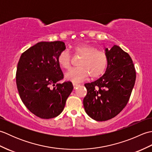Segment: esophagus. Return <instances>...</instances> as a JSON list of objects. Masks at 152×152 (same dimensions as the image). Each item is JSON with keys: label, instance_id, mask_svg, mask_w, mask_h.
<instances>
[{"label": "esophagus", "instance_id": "obj_1", "mask_svg": "<svg viewBox=\"0 0 152 152\" xmlns=\"http://www.w3.org/2000/svg\"><path fill=\"white\" fill-rule=\"evenodd\" d=\"M73 86H74V89H76L78 87L80 86V84H78V83H73Z\"/></svg>", "mask_w": 152, "mask_h": 152}]
</instances>
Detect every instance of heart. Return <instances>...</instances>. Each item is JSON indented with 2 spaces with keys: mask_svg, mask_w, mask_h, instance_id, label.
Masks as SVG:
<instances>
[{
  "mask_svg": "<svg viewBox=\"0 0 152 152\" xmlns=\"http://www.w3.org/2000/svg\"><path fill=\"white\" fill-rule=\"evenodd\" d=\"M74 57H81L78 67L69 70L65 74L68 80L77 83L82 82L90 76L91 79H96L102 76L107 69L108 55L104 51L98 50L93 44H81L72 48ZM57 62L64 69H70L72 58L66 50H63L57 56Z\"/></svg>",
  "mask_w": 152,
  "mask_h": 152,
  "instance_id": "heart-1",
  "label": "heart"
}]
</instances>
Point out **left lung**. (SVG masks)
I'll return each mask as SVG.
<instances>
[{"instance_id":"1","label":"left lung","mask_w":152,"mask_h":152,"mask_svg":"<svg viewBox=\"0 0 152 152\" xmlns=\"http://www.w3.org/2000/svg\"><path fill=\"white\" fill-rule=\"evenodd\" d=\"M108 63L103 76L86 83L83 106L89 116L96 121L110 119L127 105L136 80V71L130 56L114 45L106 49Z\"/></svg>"}]
</instances>
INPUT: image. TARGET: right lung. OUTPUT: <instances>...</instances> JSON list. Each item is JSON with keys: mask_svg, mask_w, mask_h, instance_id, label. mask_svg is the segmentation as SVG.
Segmentation results:
<instances>
[{"mask_svg": "<svg viewBox=\"0 0 152 152\" xmlns=\"http://www.w3.org/2000/svg\"><path fill=\"white\" fill-rule=\"evenodd\" d=\"M65 48L63 42H40L24 51L18 62L19 95L28 110L42 119L59 115L73 89L72 82L57 83L63 79L57 56Z\"/></svg>", "mask_w": 152, "mask_h": 152, "instance_id": "right-lung-1", "label": "right lung"}]
</instances>
